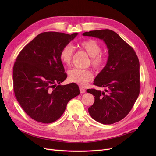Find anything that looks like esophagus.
<instances>
[{
	"label": "esophagus",
	"mask_w": 156,
	"mask_h": 156,
	"mask_svg": "<svg viewBox=\"0 0 156 156\" xmlns=\"http://www.w3.org/2000/svg\"><path fill=\"white\" fill-rule=\"evenodd\" d=\"M80 91L81 94H84L86 92L85 90L83 89V88H81V87H80Z\"/></svg>",
	"instance_id": "esophagus-1"
}]
</instances>
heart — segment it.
<instances>
[{"label": "heart", "instance_id": "heart-1", "mask_svg": "<svg viewBox=\"0 0 156 156\" xmlns=\"http://www.w3.org/2000/svg\"><path fill=\"white\" fill-rule=\"evenodd\" d=\"M81 49L85 51L90 57V63L94 68L99 69L105 63L104 55L101 54V46L96 40L90 39L79 44ZM74 54V48L71 45H65L61 51L60 59L63 64L69 66ZM68 78L71 82L85 85L92 80L93 74L88 69H73L68 72Z\"/></svg>", "mask_w": 156, "mask_h": 156}]
</instances>
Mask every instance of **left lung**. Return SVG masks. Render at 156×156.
I'll use <instances>...</instances> for the list:
<instances>
[{
    "instance_id": "left-lung-1",
    "label": "left lung",
    "mask_w": 156,
    "mask_h": 156,
    "mask_svg": "<svg viewBox=\"0 0 156 156\" xmlns=\"http://www.w3.org/2000/svg\"><path fill=\"white\" fill-rule=\"evenodd\" d=\"M83 36L102 40L108 49V59L94 84L105 92L88 89L95 101L88 108L90 116L104 125H111L129 112L140 93V64L133 48L119 35L105 29L87 31Z\"/></svg>"
}]
</instances>
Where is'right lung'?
I'll return each mask as SVG.
<instances>
[{
	"label": "right lung",
	"mask_w": 156,
	"mask_h": 156,
	"mask_svg": "<svg viewBox=\"0 0 156 156\" xmlns=\"http://www.w3.org/2000/svg\"><path fill=\"white\" fill-rule=\"evenodd\" d=\"M77 35L78 33H42L16 58L12 75L15 96L24 112L38 122L55 121L62 115L68 102L80 94L76 83L60 85L67 78L61 51Z\"/></svg>",
	"instance_id": "obj_1"
}]
</instances>
